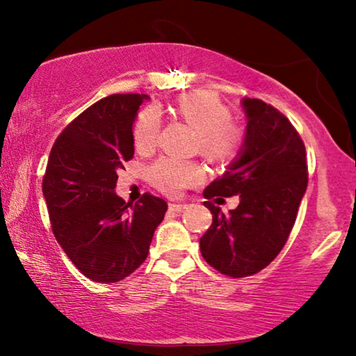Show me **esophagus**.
<instances>
[{
	"label": "esophagus",
	"instance_id": "1",
	"mask_svg": "<svg viewBox=\"0 0 356 356\" xmlns=\"http://www.w3.org/2000/svg\"><path fill=\"white\" fill-rule=\"evenodd\" d=\"M169 209H171V211H176V212H180V211L187 209V204H179V203H169Z\"/></svg>",
	"mask_w": 356,
	"mask_h": 356
}]
</instances>
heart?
<instances>
[{"instance_id": "heart-1", "label": "heart", "mask_w": 356, "mask_h": 356, "mask_svg": "<svg viewBox=\"0 0 356 356\" xmlns=\"http://www.w3.org/2000/svg\"><path fill=\"white\" fill-rule=\"evenodd\" d=\"M177 111L198 131V147L212 161H227L235 155L243 140V131L230 120V110L216 94L196 91L179 100ZM161 113L156 107L140 111L134 124V145L140 152L155 148L160 136ZM152 182L166 195L176 196L188 185L203 180L204 169L195 161L163 158L150 169Z\"/></svg>"}]
</instances>
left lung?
I'll return each instance as SVG.
<instances>
[{"label":"left lung","instance_id":"obj_1","mask_svg":"<svg viewBox=\"0 0 356 356\" xmlns=\"http://www.w3.org/2000/svg\"><path fill=\"white\" fill-rule=\"evenodd\" d=\"M241 108L240 150L203 192L206 200L240 195V204L224 214L204 201L212 224L200 240L204 261L233 278L261 272L278 256L309 182L305 145L289 120L259 99H241Z\"/></svg>","mask_w":356,"mask_h":356}]
</instances>
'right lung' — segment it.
Returning a JSON list of instances; mask_svg holds the SVG:
<instances>
[{
  "mask_svg": "<svg viewBox=\"0 0 356 356\" xmlns=\"http://www.w3.org/2000/svg\"><path fill=\"white\" fill-rule=\"evenodd\" d=\"M147 94L108 95L84 110L57 137L42 179L56 240L89 280L116 283L148 256L166 214L145 193L132 209L115 192L118 171L134 156L132 126Z\"/></svg>",
  "mask_w": 356,
  "mask_h": 356,
  "instance_id": "1",
  "label": "right lung"
}]
</instances>
